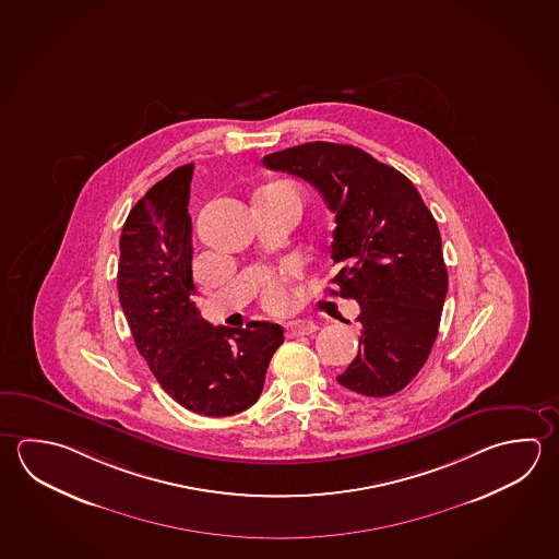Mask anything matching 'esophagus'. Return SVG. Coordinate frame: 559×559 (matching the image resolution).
<instances>
[{"mask_svg":"<svg viewBox=\"0 0 559 559\" xmlns=\"http://www.w3.org/2000/svg\"><path fill=\"white\" fill-rule=\"evenodd\" d=\"M317 329L319 326L309 319H295L285 325V333L287 336L311 335V333H316Z\"/></svg>","mask_w":559,"mask_h":559,"instance_id":"esophagus-1","label":"esophagus"}]
</instances>
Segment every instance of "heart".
Here are the masks:
<instances>
[{
    "instance_id": "1",
    "label": "heart",
    "mask_w": 559,
    "mask_h": 559,
    "mask_svg": "<svg viewBox=\"0 0 559 559\" xmlns=\"http://www.w3.org/2000/svg\"><path fill=\"white\" fill-rule=\"evenodd\" d=\"M294 275V267H284L280 274L270 275L264 285V304L267 309L282 311L289 305V292L285 282Z\"/></svg>"
}]
</instances>
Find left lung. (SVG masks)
I'll return each instance as SVG.
<instances>
[{
	"label": "left lung",
	"mask_w": 559,
	"mask_h": 559,
	"mask_svg": "<svg viewBox=\"0 0 559 559\" xmlns=\"http://www.w3.org/2000/svg\"><path fill=\"white\" fill-rule=\"evenodd\" d=\"M262 163L313 185L335 214L331 258L343 267L331 294L358 301L362 326L338 384L362 396L396 394L426 365L445 301L433 214L406 175L355 145L304 143Z\"/></svg>",
	"instance_id": "1"
}]
</instances>
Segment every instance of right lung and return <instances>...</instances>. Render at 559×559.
Here are the masks:
<instances>
[{"instance_id":"1","label":"right lung","mask_w":559,"mask_h":559,"mask_svg":"<svg viewBox=\"0 0 559 559\" xmlns=\"http://www.w3.org/2000/svg\"><path fill=\"white\" fill-rule=\"evenodd\" d=\"M193 169V163L177 167L128 214L118 295L135 346L163 390L199 416H234L258 402L284 329L267 321L214 326L199 313L187 209Z\"/></svg>"}]
</instances>
